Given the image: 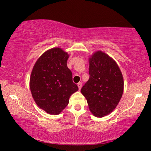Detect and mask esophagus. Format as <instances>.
<instances>
[{
    "label": "esophagus",
    "mask_w": 151,
    "mask_h": 151,
    "mask_svg": "<svg viewBox=\"0 0 151 151\" xmlns=\"http://www.w3.org/2000/svg\"><path fill=\"white\" fill-rule=\"evenodd\" d=\"M78 88H79V90L81 89V88H82V82H79V83L78 84Z\"/></svg>",
    "instance_id": "obj_1"
}]
</instances>
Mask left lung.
Returning a JSON list of instances; mask_svg holds the SVG:
<instances>
[{
	"label": "left lung",
	"instance_id": "8db88e82",
	"mask_svg": "<svg viewBox=\"0 0 151 151\" xmlns=\"http://www.w3.org/2000/svg\"><path fill=\"white\" fill-rule=\"evenodd\" d=\"M89 79L81 88L88 108L95 116L102 117L115 109L122 96L124 80L118 65L101 51L89 58Z\"/></svg>",
	"mask_w": 151,
	"mask_h": 151
}]
</instances>
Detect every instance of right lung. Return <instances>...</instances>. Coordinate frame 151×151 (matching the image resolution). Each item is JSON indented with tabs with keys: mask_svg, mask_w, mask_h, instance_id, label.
Wrapping results in <instances>:
<instances>
[{
	"mask_svg": "<svg viewBox=\"0 0 151 151\" xmlns=\"http://www.w3.org/2000/svg\"><path fill=\"white\" fill-rule=\"evenodd\" d=\"M69 55L58 47L49 49L37 60L31 73L29 86L33 98L41 109L58 115L78 90L67 67Z\"/></svg>",
	"mask_w": 151,
	"mask_h": 151,
	"instance_id": "1",
	"label": "right lung"
}]
</instances>
